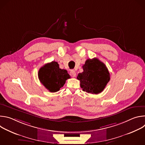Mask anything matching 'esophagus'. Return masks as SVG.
<instances>
[{"mask_svg":"<svg viewBox=\"0 0 145 145\" xmlns=\"http://www.w3.org/2000/svg\"><path fill=\"white\" fill-rule=\"evenodd\" d=\"M70 73H71V75H72L73 77H76V72H75L74 70H71V72H70Z\"/></svg>","mask_w":145,"mask_h":145,"instance_id":"34e87169","label":"esophagus"}]
</instances>
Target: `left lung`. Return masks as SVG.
Wrapping results in <instances>:
<instances>
[{"mask_svg":"<svg viewBox=\"0 0 145 145\" xmlns=\"http://www.w3.org/2000/svg\"><path fill=\"white\" fill-rule=\"evenodd\" d=\"M82 69L83 72L77 77L82 91L98 94L104 90L110 80V73L104 63L97 58L88 59Z\"/></svg>","mask_w":145,"mask_h":145,"instance_id":"8db88e82","label":"left lung"}]
</instances>
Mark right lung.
Listing matches in <instances>:
<instances>
[{
  "mask_svg": "<svg viewBox=\"0 0 145 145\" xmlns=\"http://www.w3.org/2000/svg\"><path fill=\"white\" fill-rule=\"evenodd\" d=\"M38 78L47 89L50 92H56L64 86L71 76L67 70L59 68L57 62L52 61L39 69Z\"/></svg>",
  "mask_w": 145,
  "mask_h": 145,
  "instance_id": "1",
  "label": "right lung"
}]
</instances>
